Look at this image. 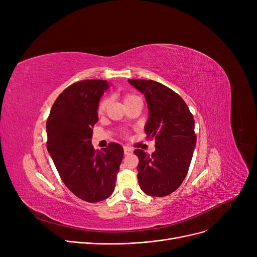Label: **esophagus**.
<instances>
[{"mask_svg": "<svg viewBox=\"0 0 257 257\" xmlns=\"http://www.w3.org/2000/svg\"><path fill=\"white\" fill-rule=\"evenodd\" d=\"M133 151H132V149L131 148H129V147H124V153H125V155H129V154H131Z\"/></svg>", "mask_w": 257, "mask_h": 257, "instance_id": "esophagus-1", "label": "esophagus"}]
</instances>
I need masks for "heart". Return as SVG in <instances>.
<instances>
[{"label": "heart", "instance_id": "b5f03b06", "mask_svg": "<svg viewBox=\"0 0 257 257\" xmlns=\"http://www.w3.org/2000/svg\"><path fill=\"white\" fill-rule=\"evenodd\" d=\"M134 98H138V97L134 96V94L128 93V94H126V96H125V102H127V101H129V100H132V99H134ZM107 104H108V99H107V98L103 99V100L99 103V106H98V112H99V113H103V112L105 111L106 107H107Z\"/></svg>", "mask_w": 257, "mask_h": 257}]
</instances>
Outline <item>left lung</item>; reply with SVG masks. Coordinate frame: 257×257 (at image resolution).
Wrapping results in <instances>:
<instances>
[{
  "label": "left lung",
  "instance_id": "8db88e82",
  "mask_svg": "<svg viewBox=\"0 0 257 257\" xmlns=\"http://www.w3.org/2000/svg\"><path fill=\"white\" fill-rule=\"evenodd\" d=\"M145 94L149 118L145 126L148 139L155 140V151L139 157L138 179L142 191L152 197H165L183 182L196 147L195 119L178 93L153 80L129 79Z\"/></svg>",
  "mask_w": 257,
  "mask_h": 257
}]
</instances>
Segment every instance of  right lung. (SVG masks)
<instances>
[{"label":"right lung","mask_w":257,"mask_h":257,"mask_svg":"<svg viewBox=\"0 0 257 257\" xmlns=\"http://www.w3.org/2000/svg\"><path fill=\"white\" fill-rule=\"evenodd\" d=\"M106 80H83L66 87L47 119V148L66 187L81 200L100 202L115 187L123 147L110 143L102 151L91 145L98 106Z\"/></svg>","instance_id":"add662e5"}]
</instances>
